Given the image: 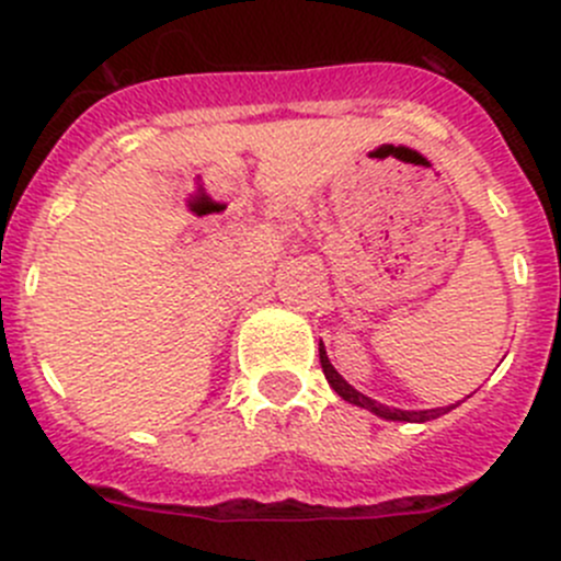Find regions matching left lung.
Wrapping results in <instances>:
<instances>
[{
    "instance_id": "obj_1",
    "label": "left lung",
    "mask_w": 561,
    "mask_h": 561,
    "mask_svg": "<svg viewBox=\"0 0 561 561\" xmlns=\"http://www.w3.org/2000/svg\"><path fill=\"white\" fill-rule=\"evenodd\" d=\"M320 364H322V375H325L328 386L336 390L344 401H350V404H355V407H364V410L375 412L377 417H386V421L426 423V421H434V417H439V415H445V412L454 410V404L439 407V410H396V407L390 410V407H386V404H377L375 399H369V396H364L360 390H355L342 375H339L336 369H333L331 360H328V355H325V347H322V342H320Z\"/></svg>"
}]
</instances>
